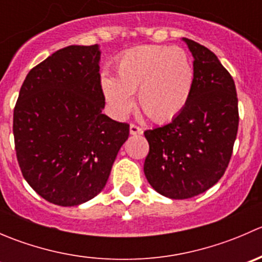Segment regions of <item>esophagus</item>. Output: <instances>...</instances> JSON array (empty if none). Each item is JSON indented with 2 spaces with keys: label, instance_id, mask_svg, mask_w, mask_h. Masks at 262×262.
Here are the masks:
<instances>
[{
  "label": "esophagus",
  "instance_id": "esophagus-1",
  "mask_svg": "<svg viewBox=\"0 0 262 262\" xmlns=\"http://www.w3.org/2000/svg\"><path fill=\"white\" fill-rule=\"evenodd\" d=\"M129 130H130L132 136H139V134L143 133V129H142L141 126L136 125V124H130V126H129Z\"/></svg>",
  "mask_w": 262,
  "mask_h": 262
}]
</instances>
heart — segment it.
I'll list each match as a JSON object with an SVG mask.
<instances>
[{
    "label": "heart",
    "mask_w": 262,
    "mask_h": 262,
    "mask_svg": "<svg viewBox=\"0 0 262 262\" xmlns=\"http://www.w3.org/2000/svg\"><path fill=\"white\" fill-rule=\"evenodd\" d=\"M194 83L191 60L178 47L144 46L128 50L115 63V78L105 76L101 90L110 109L123 118L133 107L130 95L157 123L171 120L187 104Z\"/></svg>",
    "instance_id": "b5f03b06"
}]
</instances>
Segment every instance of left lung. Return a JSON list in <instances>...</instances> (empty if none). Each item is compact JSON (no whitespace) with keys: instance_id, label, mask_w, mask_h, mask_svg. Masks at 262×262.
<instances>
[{"instance_id":"obj_1","label":"left lung","mask_w":262,"mask_h":262,"mask_svg":"<svg viewBox=\"0 0 262 262\" xmlns=\"http://www.w3.org/2000/svg\"><path fill=\"white\" fill-rule=\"evenodd\" d=\"M194 57L187 104L168 124L144 132L149 152L144 175L170 199H189L224 175L238 130V99L228 71L212 50L184 38Z\"/></svg>"}]
</instances>
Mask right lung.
<instances>
[{"mask_svg":"<svg viewBox=\"0 0 262 262\" xmlns=\"http://www.w3.org/2000/svg\"><path fill=\"white\" fill-rule=\"evenodd\" d=\"M100 49L70 46L33 68L14 109L24 179L47 202L75 207L106 185L129 124L102 114Z\"/></svg>","mask_w":262,"mask_h":262,"instance_id":"right-lung-1","label":"right lung"}]
</instances>
